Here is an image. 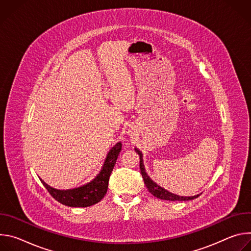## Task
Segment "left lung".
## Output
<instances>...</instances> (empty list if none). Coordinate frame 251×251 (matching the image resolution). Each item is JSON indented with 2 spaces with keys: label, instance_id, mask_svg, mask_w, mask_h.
<instances>
[{
  "label": "left lung",
  "instance_id": "left-lung-1",
  "mask_svg": "<svg viewBox=\"0 0 251 251\" xmlns=\"http://www.w3.org/2000/svg\"><path fill=\"white\" fill-rule=\"evenodd\" d=\"M135 152L139 155L140 158V170H141V174L143 176V180H144V183L148 189V191L156 198L161 199V200H165V201H191L194 199H197L198 197H200V195L197 196H193V197H181L177 196L175 194H172L170 192H168L167 190L163 189L162 187L158 186L155 182H153L151 180V177L147 175L146 171H145V167H144V163H143V157H142V153L135 148Z\"/></svg>",
  "mask_w": 251,
  "mask_h": 251
}]
</instances>
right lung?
<instances>
[{"instance_id":"right-lung-1","label":"right lung","mask_w":251,"mask_h":251,"mask_svg":"<svg viewBox=\"0 0 251 251\" xmlns=\"http://www.w3.org/2000/svg\"><path fill=\"white\" fill-rule=\"evenodd\" d=\"M121 149L122 144L121 142H118L107 155L100 173L95 176L94 180L82 187L61 191L50 187L43 180L41 181L51 197L64 205L73 207H86L93 205L100 201L107 193L109 177Z\"/></svg>"}]
</instances>
